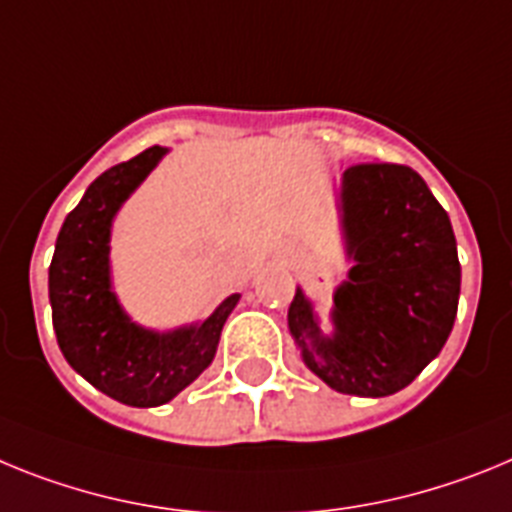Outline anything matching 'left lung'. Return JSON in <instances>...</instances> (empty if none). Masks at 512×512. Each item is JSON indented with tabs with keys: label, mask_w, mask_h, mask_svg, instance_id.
I'll return each instance as SVG.
<instances>
[{
	"label": "left lung",
	"mask_w": 512,
	"mask_h": 512,
	"mask_svg": "<svg viewBox=\"0 0 512 512\" xmlns=\"http://www.w3.org/2000/svg\"><path fill=\"white\" fill-rule=\"evenodd\" d=\"M340 226L353 265L335 288L332 332L296 288L288 330L306 368L330 389L389 397L441 353L459 309L461 265L451 219L404 164L342 172Z\"/></svg>",
	"instance_id": "1"
}]
</instances>
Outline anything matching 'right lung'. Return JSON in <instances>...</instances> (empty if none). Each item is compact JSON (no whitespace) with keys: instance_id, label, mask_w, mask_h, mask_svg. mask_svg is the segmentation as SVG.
I'll use <instances>...</instances> for the list:
<instances>
[{"instance_id":"right-lung-1","label":"right lung","mask_w":512,"mask_h":512,"mask_svg":"<svg viewBox=\"0 0 512 512\" xmlns=\"http://www.w3.org/2000/svg\"><path fill=\"white\" fill-rule=\"evenodd\" d=\"M170 149L151 146L92 182L64 219L48 268L53 330L66 363L95 389L128 407H159L211 366L231 293L206 319L159 332L136 324L113 291L110 234L123 203Z\"/></svg>"}]
</instances>
